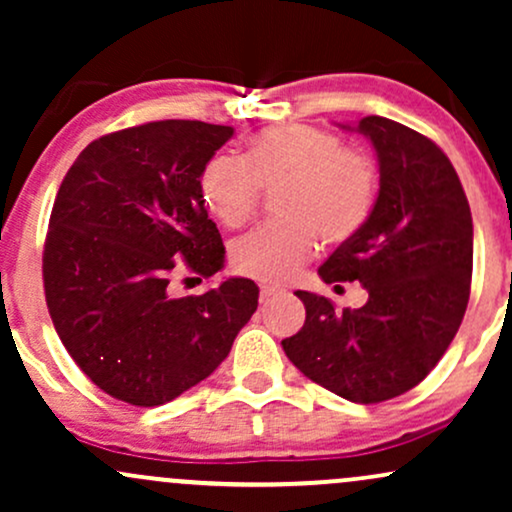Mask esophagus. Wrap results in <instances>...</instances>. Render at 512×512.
Masks as SVG:
<instances>
[{"instance_id":"34e87169","label":"esophagus","mask_w":512,"mask_h":512,"mask_svg":"<svg viewBox=\"0 0 512 512\" xmlns=\"http://www.w3.org/2000/svg\"><path fill=\"white\" fill-rule=\"evenodd\" d=\"M281 293H286V291L279 289V286H262V289H260V301L267 303V301H272L274 296H281Z\"/></svg>"}]
</instances>
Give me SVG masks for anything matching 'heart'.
I'll return each mask as SVG.
<instances>
[{
    "instance_id": "b5f03b06",
    "label": "heart",
    "mask_w": 512,
    "mask_h": 512,
    "mask_svg": "<svg viewBox=\"0 0 512 512\" xmlns=\"http://www.w3.org/2000/svg\"><path fill=\"white\" fill-rule=\"evenodd\" d=\"M272 195L279 219L262 223L231 245L236 272L281 284L315 255L317 240L344 245L361 233L380 192L373 154L315 125L269 127L250 137L240 161L211 156L197 175L199 199L221 226L240 228Z\"/></svg>"
}]
</instances>
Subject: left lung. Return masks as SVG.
Listing matches in <instances>:
<instances>
[{
  "instance_id": "8db88e82",
  "label": "left lung",
  "mask_w": 512,
  "mask_h": 512,
  "mask_svg": "<svg viewBox=\"0 0 512 512\" xmlns=\"http://www.w3.org/2000/svg\"><path fill=\"white\" fill-rule=\"evenodd\" d=\"M378 154L380 192L356 238L320 272L325 284L361 281L363 308L296 291L301 332L284 339L305 378L358 404L411 390L436 368L460 330L472 284V211L450 158L431 139L380 115L354 127Z\"/></svg>"
}]
</instances>
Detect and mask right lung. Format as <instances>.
<instances>
[{"instance_id":"1","label":"right lung","mask_w":512,"mask_h":512,"mask_svg":"<svg viewBox=\"0 0 512 512\" xmlns=\"http://www.w3.org/2000/svg\"><path fill=\"white\" fill-rule=\"evenodd\" d=\"M233 127L161 120L105 134L64 175L43 250L45 301L64 349L110 397L158 407L209 378L257 310L255 281L173 296L226 248L197 175Z\"/></svg>"}]
</instances>
